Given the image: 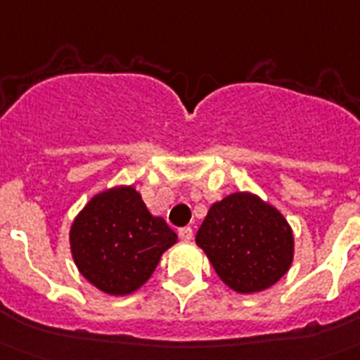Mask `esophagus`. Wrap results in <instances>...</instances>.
<instances>
[{
    "label": "esophagus",
    "instance_id": "obj_1",
    "mask_svg": "<svg viewBox=\"0 0 360 360\" xmlns=\"http://www.w3.org/2000/svg\"><path fill=\"white\" fill-rule=\"evenodd\" d=\"M178 236H180V239L182 240H191L193 239V228L189 226H184L178 230Z\"/></svg>",
    "mask_w": 360,
    "mask_h": 360
}]
</instances>
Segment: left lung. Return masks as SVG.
I'll use <instances>...</instances> for the list:
<instances>
[{"instance_id":"1","label":"left lung","mask_w":360,"mask_h":360,"mask_svg":"<svg viewBox=\"0 0 360 360\" xmlns=\"http://www.w3.org/2000/svg\"><path fill=\"white\" fill-rule=\"evenodd\" d=\"M197 245L219 278L243 294L269 289L292 263L290 226L276 207L250 193L215 202L198 228Z\"/></svg>"}]
</instances>
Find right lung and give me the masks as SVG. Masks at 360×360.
Segmentation results:
<instances>
[{
	"instance_id": "add662e5",
	"label": "right lung",
	"mask_w": 360,
	"mask_h": 360,
	"mask_svg": "<svg viewBox=\"0 0 360 360\" xmlns=\"http://www.w3.org/2000/svg\"><path fill=\"white\" fill-rule=\"evenodd\" d=\"M176 239L162 217L150 215L134 187L99 193L79 213L70 233L80 274L114 296L139 289Z\"/></svg>"
}]
</instances>
